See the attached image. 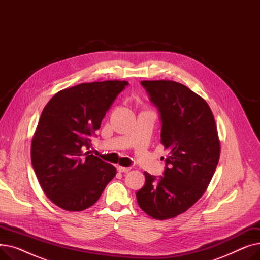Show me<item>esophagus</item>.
I'll list each match as a JSON object with an SVG mask.
<instances>
[{
    "mask_svg": "<svg viewBox=\"0 0 260 260\" xmlns=\"http://www.w3.org/2000/svg\"><path fill=\"white\" fill-rule=\"evenodd\" d=\"M131 169L132 168H129V167H127V168H125V167H118L117 168V170H118V172H120V173H126V172H128V171H131Z\"/></svg>",
    "mask_w": 260,
    "mask_h": 260,
    "instance_id": "esophagus-1",
    "label": "esophagus"
}]
</instances>
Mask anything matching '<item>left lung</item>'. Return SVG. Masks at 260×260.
Listing matches in <instances>:
<instances>
[{
  "label": "left lung",
  "mask_w": 260,
  "mask_h": 260,
  "mask_svg": "<svg viewBox=\"0 0 260 260\" xmlns=\"http://www.w3.org/2000/svg\"><path fill=\"white\" fill-rule=\"evenodd\" d=\"M162 123L161 143L170 151L163 176L144 172L136 196L154 219L180 215L206 192L220 156L215 119L209 104L185 85L170 80L141 81Z\"/></svg>",
  "instance_id": "8db88e82"
}]
</instances>
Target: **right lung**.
<instances>
[{
	"mask_svg": "<svg viewBox=\"0 0 260 260\" xmlns=\"http://www.w3.org/2000/svg\"><path fill=\"white\" fill-rule=\"evenodd\" d=\"M126 81L81 83L57 92L41 114L31 142V163L45 195L66 211L97 202L116 168L90 155V137Z\"/></svg>",
	"mask_w": 260,
	"mask_h": 260,
	"instance_id": "add662e5",
	"label": "right lung"
}]
</instances>
